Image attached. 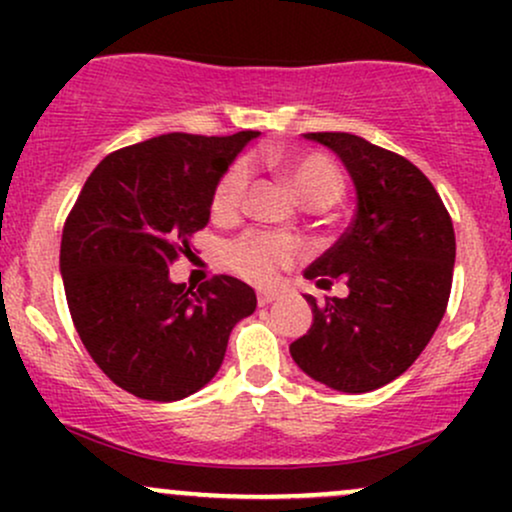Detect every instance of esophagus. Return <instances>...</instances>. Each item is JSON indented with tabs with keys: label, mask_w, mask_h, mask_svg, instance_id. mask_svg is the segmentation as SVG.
Here are the masks:
<instances>
[{
	"label": "esophagus",
	"mask_w": 512,
	"mask_h": 512,
	"mask_svg": "<svg viewBox=\"0 0 512 512\" xmlns=\"http://www.w3.org/2000/svg\"><path fill=\"white\" fill-rule=\"evenodd\" d=\"M276 298H279V293H276V291H260V293H257V303H260V305L274 303Z\"/></svg>",
	"instance_id": "34e87169"
}]
</instances>
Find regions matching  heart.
Listing matches in <instances>:
<instances>
[{"mask_svg":"<svg viewBox=\"0 0 512 512\" xmlns=\"http://www.w3.org/2000/svg\"><path fill=\"white\" fill-rule=\"evenodd\" d=\"M281 173L296 197L308 207H330L344 192V175L332 158L322 154H298L281 163ZM250 185V168L245 161L233 163L214 192V214L233 216L243 207ZM303 255L301 243L279 233H248L228 245L226 260L255 284H269L279 267H289Z\"/></svg>","mask_w":512,"mask_h":512,"instance_id":"1","label":"heart"}]
</instances>
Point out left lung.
<instances>
[{"mask_svg":"<svg viewBox=\"0 0 512 512\" xmlns=\"http://www.w3.org/2000/svg\"><path fill=\"white\" fill-rule=\"evenodd\" d=\"M344 163L356 190L346 233L305 269V279L349 296L313 310L289 346L305 375L337 392L378 390L419 358L440 325L455 267V231L436 187L414 163L349 132L303 134Z\"/></svg>","mask_w":512,"mask_h":512,"instance_id":"1","label":"left lung"}]
</instances>
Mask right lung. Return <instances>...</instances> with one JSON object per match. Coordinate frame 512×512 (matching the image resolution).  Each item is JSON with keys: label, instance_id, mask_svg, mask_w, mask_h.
Listing matches in <instances>:
<instances>
[{"label": "right lung", "instance_id": "obj_1", "mask_svg": "<svg viewBox=\"0 0 512 512\" xmlns=\"http://www.w3.org/2000/svg\"><path fill=\"white\" fill-rule=\"evenodd\" d=\"M260 132L161 134L88 175L62 231L69 313L98 368L154 402L195 395L219 373L231 330L255 313L245 281L216 276L197 291L170 281L187 238L209 223L219 180Z\"/></svg>", "mask_w": 512, "mask_h": 512}]
</instances>
